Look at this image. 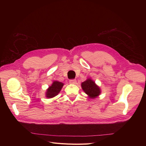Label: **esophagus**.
<instances>
[{
    "mask_svg": "<svg viewBox=\"0 0 146 146\" xmlns=\"http://www.w3.org/2000/svg\"><path fill=\"white\" fill-rule=\"evenodd\" d=\"M77 80H76V79H70V80H69V83H71V84H75L76 83Z\"/></svg>",
    "mask_w": 146,
    "mask_h": 146,
    "instance_id": "obj_1",
    "label": "esophagus"
}]
</instances>
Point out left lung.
<instances>
[{
	"label": "left lung",
	"mask_w": 146,
	"mask_h": 146,
	"mask_svg": "<svg viewBox=\"0 0 146 146\" xmlns=\"http://www.w3.org/2000/svg\"><path fill=\"white\" fill-rule=\"evenodd\" d=\"M82 88L85 93L90 96V98H96L100 93L99 88L97 86L94 82L91 79H88L82 83Z\"/></svg>",
	"instance_id": "1"
}]
</instances>
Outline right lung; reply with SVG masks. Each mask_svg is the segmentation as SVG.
Wrapping results in <instances>:
<instances>
[{
    "label": "right lung",
    "mask_w": 146,
    "mask_h": 146,
    "mask_svg": "<svg viewBox=\"0 0 146 146\" xmlns=\"http://www.w3.org/2000/svg\"><path fill=\"white\" fill-rule=\"evenodd\" d=\"M63 83L57 81H55L52 83V86L48 88L46 92L47 98H52L58 94L63 86Z\"/></svg>",
    "instance_id": "right-lung-1"
}]
</instances>
